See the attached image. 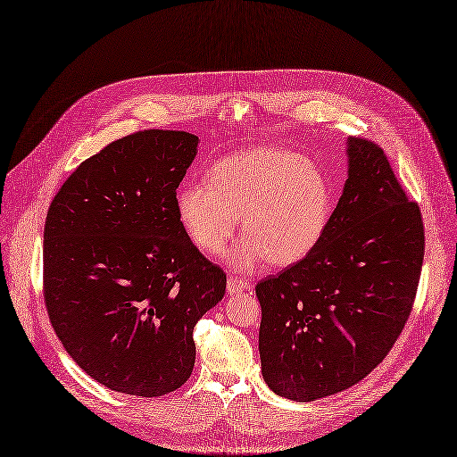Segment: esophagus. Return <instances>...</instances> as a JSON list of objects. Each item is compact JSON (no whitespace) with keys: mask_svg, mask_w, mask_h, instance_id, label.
<instances>
[{"mask_svg":"<svg viewBox=\"0 0 457 457\" xmlns=\"http://www.w3.org/2000/svg\"><path fill=\"white\" fill-rule=\"evenodd\" d=\"M252 286H250V282H246V280H243V278H239V276H229L228 278V293H231V295H239V293H243V291H248Z\"/></svg>","mask_w":457,"mask_h":457,"instance_id":"esophagus-1","label":"esophagus"}]
</instances>
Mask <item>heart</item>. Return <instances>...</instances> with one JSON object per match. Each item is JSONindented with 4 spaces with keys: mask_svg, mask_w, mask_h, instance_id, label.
Masks as SVG:
<instances>
[{
    "mask_svg": "<svg viewBox=\"0 0 457 457\" xmlns=\"http://www.w3.org/2000/svg\"><path fill=\"white\" fill-rule=\"evenodd\" d=\"M187 183L175 197L188 239L207 255L220 253L237 224L246 235L229 255L235 269L262 260L287 267L306 257L327 229L332 190L321 168L287 149L262 147L228 156Z\"/></svg>",
    "mask_w": 457,
    "mask_h": 457,
    "instance_id": "1",
    "label": "heart"
}]
</instances>
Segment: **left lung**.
Listing matches in <instances>:
<instances>
[{
    "instance_id": "1",
    "label": "left lung",
    "mask_w": 457,
    "mask_h": 457,
    "mask_svg": "<svg viewBox=\"0 0 457 457\" xmlns=\"http://www.w3.org/2000/svg\"><path fill=\"white\" fill-rule=\"evenodd\" d=\"M349 179L317 246L257 282L265 383L293 402L342 392L383 362L409 320L424 222L385 151L349 137Z\"/></svg>"
}]
</instances>
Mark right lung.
Returning a JSON list of instances; mask_svg holds the SVG:
<instances>
[{
  "instance_id": "1",
  "label": "right lung",
  "mask_w": 457,
  "mask_h": 457,
  "mask_svg": "<svg viewBox=\"0 0 457 457\" xmlns=\"http://www.w3.org/2000/svg\"><path fill=\"white\" fill-rule=\"evenodd\" d=\"M197 136L149 129L78 166L50 204L43 295L72 361L96 383L142 398L183 386L194 325L226 293V272L188 239L177 187Z\"/></svg>"
}]
</instances>
